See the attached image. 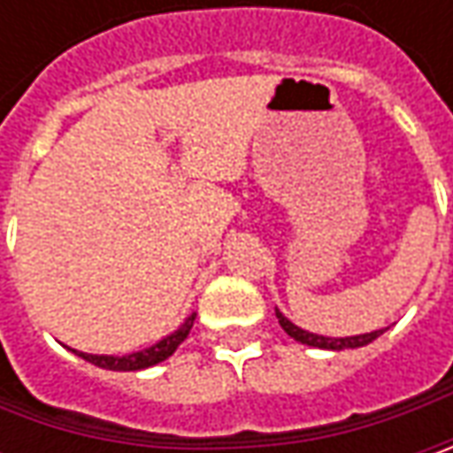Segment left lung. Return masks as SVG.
Segmentation results:
<instances>
[{
  "label": "left lung",
  "mask_w": 453,
  "mask_h": 453,
  "mask_svg": "<svg viewBox=\"0 0 453 453\" xmlns=\"http://www.w3.org/2000/svg\"><path fill=\"white\" fill-rule=\"evenodd\" d=\"M277 312V320L282 325V330L288 333L289 338H295L303 345H310V348H320V350H348V348H363L368 342H373L378 335H383V330H373V333H363V335H348V338H327V335H318V333H310V330H303L297 327L295 322L285 318L280 310Z\"/></svg>",
  "instance_id": "1"
}]
</instances>
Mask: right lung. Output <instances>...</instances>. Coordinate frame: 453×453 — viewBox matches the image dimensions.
Wrapping results in <instances>:
<instances>
[{
	"instance_id": "add662e5",
	"label": "right lung",
	"mask_w": 453,
	"mask_h": 453,
	"mask_svg": "<svg viewBox=\"0 0 453 453\" xmlns=\"http://www.w3.org/2000/svg\"><path fill=\"white\" fill-rule=\"evenodd\" d=\"M194 320H196V312H191V315L181 322V327L173 330L171 335H165L164 340L153 342L150 348H143V350H138V353H128V356H93V353H80V350H73V348H70V350H73L75 356L82 357V360L97 365V368H105V371H123V373H126V371H143V368L158 365L161 360L173 356L176 348H179L183 340H186V335L191 333Z\"/></svg>"
}]
</instances>
